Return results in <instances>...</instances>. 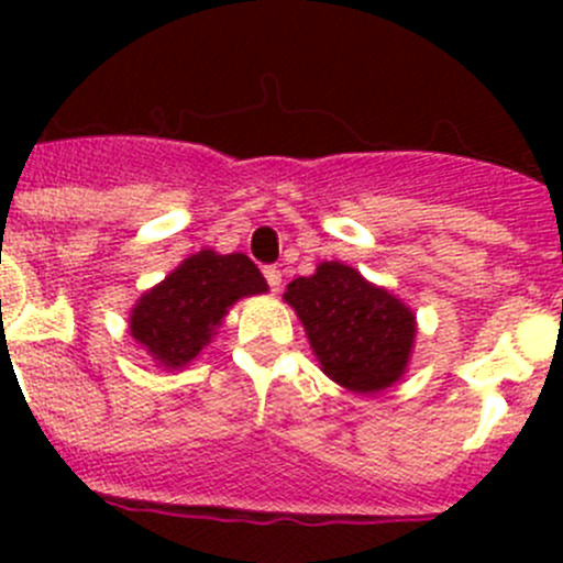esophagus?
<instances>
[{"instance_id": "34e87169", "label": "esophagus", "mask_w": 563, "mask_h": 563, "mask_svg": "<svg viewBox=\"0 0 563 563\" xmlns=\"http://www.w3.org/2000/svg\"><path fill=\"white\" fill-rule=\"evenodd\" d=\"M264 277H266V283H269L272 291H280L283 275H280V269H277V266H266V269H264Z\"/></svg>"}]
</instances>
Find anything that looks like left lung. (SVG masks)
Masks as SVG:
<instances>
[{
    "instance_id": "8db88e82",
    "label": "left lung",
    "mask_w": 563,
    "mask_h": 563,
    "mask_svg": "<svg viewBox=\"0 0 563 563\" xmlns=\"http://www.w3.org/2000/svg\"><path fill=\"white\" fill-rule=\"evenodd\" d=\"M283 299L297 310L321 371L340 387L371 395L406 373L417 316L354 266L323 261L316 275L288 283Z\"/></svg>"
}]
</instances>
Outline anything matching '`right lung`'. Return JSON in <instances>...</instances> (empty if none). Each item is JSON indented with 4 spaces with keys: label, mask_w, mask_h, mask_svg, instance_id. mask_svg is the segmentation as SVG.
<instances>
[{
    "label": "right lung",
    "mask_w": 563,
    "mask_h": 563,
    "mask_svg": "<svg viewBox=\"0 0 563 563\" xmlns=\"http://www.w3.org/2000/svg\"><path fill=\"white\" fill-rule=\"evenodd\" d=\"M266 288L264 275L245 253L201 250L135 302L130 334L163 367H185L218 334L214 329L231 305Z\"/></svg>",
    "instance_id": "right-lung-1"
}]
</instances>
